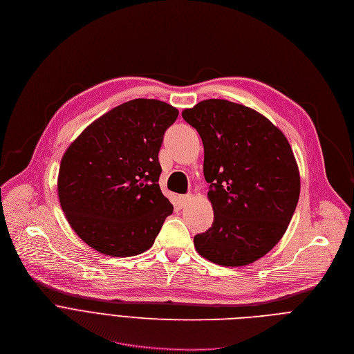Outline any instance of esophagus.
<instances>
[{
  "instance_id": "34e87169",
  "label": "esophagus",
  "mask_w": 354,
  "mask_h": 354,
  "mask_svg": "<svg viewBox=\"0 0 354 354\" xmlns=\"http://www.w3.org/2000/svg\"><path fill=\"white\" fill-rule=\"evenodd\" d=\"M189 201H191V195H189V194H188V195H180V196H178V205H180L181 207L185 206V205H188Z\"/></svg>"
}]
</instances>
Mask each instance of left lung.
<instances>
[{"label":"left lung","instance_id":"1","mask_svg":"<svg viewBox=\"0 0 354 354\" xmlns=\"http://www.w3.org/2000/svg\"><path fill=\"white\" fill-rule=\"evenodd\" d=\"M203 144V176L214 207L210 229L194 237L198 254L245 266L283 237L300 196V171L288 138L261 113L223 99L183 110Z\"/></svg>","mask_w":354,"mask_h":354}]
</instances>
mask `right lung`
Masks as SVG:
<instances>
[{"label": "right lung", "instance_id": "1", "mask_svg": "<svg viewBox=\"0 0 354 354\" xmlns=\"http://www.w3.org/2000/svg\"><path fill=\"white\" fill-rule=\"evenodd\" d=\"M178 110L125 102L89 124L62 155L58 199L78 237L110 257L149 250L173 205L162 194L159 151Z\"/></svg>", "mask_w": 354, "mask_h": 354}]
</instances>
